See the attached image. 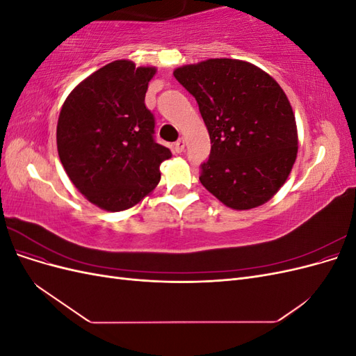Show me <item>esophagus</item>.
Segmentation results:
<instances>
[{
  "instance_id": "1",
  "label": "esophagus",
  "mask_w": 356,
  "mask_h": 356,
  "mask_svg": "<svg viewBox=\"0 0 356 356\" xmlns=\"http://www.w3.org/2000/svg\"><path fill=\"white\" fill-rule=\"evenodd\" d=\"M184 147H186V141H184V139H182V138H179L178 141L174 144V149H175L177 153H182V152H184Z\"/></svg>"
}]
</instances>
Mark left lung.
I'll return each instance as SVG.
<instances>
[{
	"mask_svg": "<svg viewBox=\"0 0 356 356\" xmlns=\"http://www.w3.org/2000/svg\"><path fill=\"white\" fill-rule=\"evenodd\" d=\"M195 96L211 138L200 182L233 209H251L284 186L297 157V126L270 75L238 59H208L174 71Z\"/></svg>",
	"mask_w": 356,
	"mask_h": 356,
	"instance_id": "1",
	"label": "left lung"
}]
</instances>
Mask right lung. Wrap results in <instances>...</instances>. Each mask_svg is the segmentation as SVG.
I'll use <instances>...</instances> for the list:
<instances>
[{"label":"right lung","instance_id":"add662e5","mask_svg":"<svg viewBox=\"0 0 356 356\" xmlns=\"http://www.w3.org/2000/svg\"><path fill=\"white\" fill-rule=\"evenodd\" d=\"M156 68L114 60L95 71L63 104L58 153L72 184L96 207L118 212L141 202L160 181L172 156L154 139L156 120L145 106Z\"/></svg>","mask_w":356,"mask_h":356}]
</instances>
